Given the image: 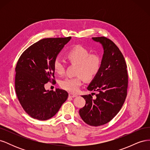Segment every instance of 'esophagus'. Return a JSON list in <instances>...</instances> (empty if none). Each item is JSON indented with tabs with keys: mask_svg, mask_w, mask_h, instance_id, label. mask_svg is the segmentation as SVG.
<instances>
[{
	"mask_svg": "<svg viewBox=\"0 0 150 150\" xmlns=\"http://www.w3.org/2000/svg\"><path fill=\"white\" fill-rule=\"evenodd\" d=\"M69 96L70 98H75L77 96L76 94H72V93H69Z\"/></svg>",
	"mask_w": 150,
	"mask_h": 150,
	"instance_id": "1",
	"label": "esophagus"
}]
</instances>
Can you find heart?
<instances>
[{"label": "heart", "mask_w": 150, "mask_h": 150, "mask_svg": "<svg viewBox=\"0 0 150 150\" xmlns=\"http://www.w3.org/2000/svg\"><path fill=\"white\" fill-rule=\"evenodd\" d=\"M66 57L71 64H77L74 78H66L60 83L61 87L71 93H77L83 84V78L86 81L93 79L99 73L102 64L101 57L96 54H90L89 50L81 45H76L68 50ZM54 70L57 74L64 72L65 65L59 58L54 59Z\"/></svg>", "instance_id": "b5f03b06"}]
</instances>
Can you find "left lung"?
Instances as JSON below:
<instances>
[{"mask_svg": "<svg viewBox=\"0 0 150 150\" xmlns=\"http://www.w3.org/2000/svg\"><path fill=\"white\" fill-rule=\"evenodd\" d=\"M92 39L104 49L101 69L88 87L98 94L95 99L91 94L83 96L86 104L79 112L86 124L98 126L108 123L120 111L127 96L128 75L124 56L116 45L105 37Z\"/></svg>", "mask_w": 150, "mask_h": 150, "instance_id": "left-lung-1", "label": "left lung"}]
</instances>
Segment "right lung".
Masks as SVG:
<instances>
[{"instance_id": "add662e5", "label": "right lung", "mask_w": 150, "mask_h": 150, "mask_svg": "<svg viewBox=\"0 0 150 150\" xmlns=\"http://www.w3.org/2000/svg\"><path fill=\"white\" fill-rule=\"evenodd\" d=\"M71 37L39 40L21 54L16 67L15 89L22 107L34 119L47 120L58 112L68 97L64 90L46 91L45 84H55L53 62Z\"/></svg>"}]
</instances>
